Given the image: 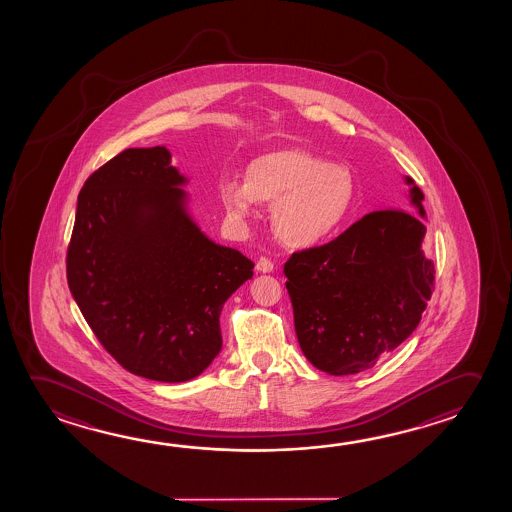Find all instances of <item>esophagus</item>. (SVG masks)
Wrapping results in <instances>:
<instances>
[{
  "mask_svg": "<svg viewBox=\"0 0 512 512\" xmlns=\"http://www.w3.org/2000/svg\"><path fill=\"white\" fill-rule=\"evenodd\" d=\"M256 270L261 272V274H270L274 270V263L268 260V258H260L258 263H256Z\"/></svg>",
  "mask_w": 512,
  "mask_h": 512,
  "instance_id": "obj_1",
  "label": "esophagus"
}]
</instances>
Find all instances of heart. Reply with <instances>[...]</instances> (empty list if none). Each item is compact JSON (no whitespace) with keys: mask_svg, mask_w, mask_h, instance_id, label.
<instances>
[{"mask_svg":"<svg viewBox=\"0 0 512 512\" xmlns=\"http://www.w3.org/2000/svg\"><path fill=\"white\" fill-rule=\"evenodd\" d=\"M220 203L238 222L256 219V204L274 206V229L292 249L324 244L343 226L356 199L350 172L284 147L256 156L245 167L244 183L220 181Z\"/></svg>","mask_w":512,"mask_h":512,"instance_id":"1","label":"heart"}]
</instances>
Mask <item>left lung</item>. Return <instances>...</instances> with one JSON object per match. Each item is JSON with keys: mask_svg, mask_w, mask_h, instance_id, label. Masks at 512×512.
<instances>
[{"mask_svg": "<svg viewBox=\"0 0 512 512\" xmlns=\"http://www.w3.org/2000/svg\"><path fill=\"white\" fill-rule=\"evenodd\" d=\"M418 215L381 210L322 247L295 252L284 265L304 356L325 374H357L413 334L434 286L423 252V194L411 178Z\"/></svg>", "mask_w": 512, "mask_h": 512, "instance_id": "1", "label": "left lung"}]
</instances>
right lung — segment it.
<instances>
[{
  "mask_svg": "<svg viewBox=\"0 0 512 512\" xmlns=\"http://www.w3.org/2000/svg\"><path fill=\"white\" fill-rule=\"evenodd\" d=\"M165 146L126 149L78 195L67 252L74 301L131 374L185 382L222 349L220 311L254 263L213 242Z\"/></svg>",
  "mask_w": 512,
  "mask_h": 512,
  "instance_id": "1",
  "label": "right lung"
}]
</instances>
